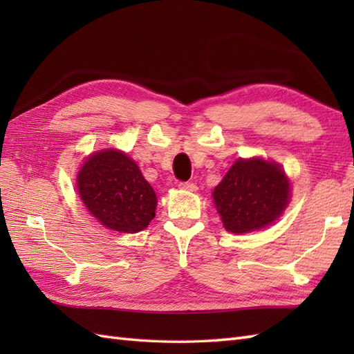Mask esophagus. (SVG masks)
I'll use <instances>...</instances> for the list:
<instances>
[{"instance_id":"34e87169","label":"esophagus","mask_w":354,"mask_h":354,"mask_svg":"<svg viewBox=\"0 0 354 354\" xmlns=\"http://www.w3.org/2000/svg\"><path fill=\"white\" fill-rule=\"evenodd\" d=\"M178 187L181 190H187V192H194V190H196V185H194L193 183H179Z\"/></svg>"}]
</instances>
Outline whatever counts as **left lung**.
I'll list each match as a JSON object with an SVG mask.
<instances>
[{
    "label": "left lung",
    "mask_w": 354,
    "mask_h": 354,
    "mask_svg": "<svg viewBox=\"0 0 354 354\" xmlns=\"http://www.w3.org/2000/svg\"><path fill=\"white\" fill-rule=\"evenodd\" d=\"M223 227L243 234L274 223L290 199V183L277 162L250 158L239 160L213 192Z\"/></svg>",
    "instance_id": "obj_1"
}]
</instances>
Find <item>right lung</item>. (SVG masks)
Here are the masks:
<instances>
[{"mask_svg":"<svg viewBox=\"0 0 354 354\" xmlns=\"http://www.w3.org/2000/svg\"><path fill=\"white\" fill-rule=\"evenodd\" d=\"M79 196L104 228L133 234L155 217L156 194L124 152L91 153L77 173Z\"/></svg>","mask_w":354,"mask_h":354,"instance_id":"add662e5","label":"right lung"}]
</instances>
